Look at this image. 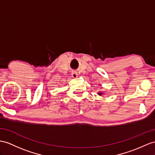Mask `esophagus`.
<instances>
[{
  "instance_id": "esophagus-1",
  "label": "esophagus",
  "mask_w": 155,
  "mask_h": 155,
  "mask_svg": "<svg viewBox=\"0 0 155 155\" xmlns=\"http://www.w3.org/2000/svg\"><path fill=\"white\" fill-rule=\"evenodd\" d=\"M71 76H72L73 78H77L78 77V73L76 71H72V73H71Z\"/></svg>"
}]
</instances>
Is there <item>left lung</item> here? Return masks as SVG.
Returning a JSON list of instances; mask_svg holds the SVG:
<instances>
[{"instance_id":"8db88e82","label":"left lung","mask_w":155,"mask_h":155,"mask_svg":"<svg viewBox=\"0 0 155 155\" xmlns=\"http://www.w3.org/2000/svg\"><path fill=\"white\" fill-rule=\"evenodd\" d=\"M97 94H98V95H100V96H101V95L103 94V92H98V93H97Z\"/></svg>"}]
</instances>
